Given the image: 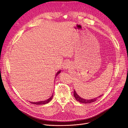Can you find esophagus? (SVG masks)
Returning <instances> with one entry per match:
<instances>
[{"mask_svg": "<svg viewBox=\"0 0 128 128\" xmlns=\"http://www.w3.org/2000/svg\"><path fill=\"white\" fill-rule=\"evenodd\" d=\"M69 63L68 62H66L64 63L63 65V69H67L69 68Z\"/></svg>", "mask_w": 128, "mask_h": 128, "instance_id": "esophagus-1", "label": "esophagus"}]
</instances>
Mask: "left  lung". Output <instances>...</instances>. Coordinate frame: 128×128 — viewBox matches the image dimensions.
Instances as JSON below:
<instances>
[{
    "instance_id": "obj_1",
    "label": "left lung",
    "mask_w": 128,
    "mask_h": 128,
    "mask_svg": "<svg viewBox=\"0 0 128 128\" xmlns=\"http://www.w3.org/2000/svg\"><path fill=\"white\" fill-rule=\"evenodd\" d=\"M74 98H76V100H77L78 101L82 103H84V104H88V103H92L93 102H95L96 101V100L97 99V98H99L101 97V96H102L103 95H101L100 96H99L97 98H95L92 99H84L82 98H81L79 95H78V94L76 93L75 90H74Z\"/></svg>"
}]
</instances>
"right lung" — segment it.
I'll return each instance as SVG.
<instances>
[{"mask_svg": "<svg viewBox=\"0 0 128 128\" xmlns=\"http://www.w3.org/2000/svg\"><path fill=\"white\" fill-rule=\"evenodd\" d=\"M61 72V70L59 71L57 74H56V77L60 74V73ZM55 77V78H56ZM52 97H53V94L51 96V97L48 98V99L46 100H44V101H39V102H30L32 104H36V105H43V104H46L48 103L50 101V100L52 99Z\"/></svg>", "mask_w": 128, "mask_h": 128, "instance_id": "1", "label": "right lung"}]
</instances>
